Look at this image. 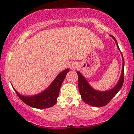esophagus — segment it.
Instances as JSON below:
<instances>
[{
    "instance_id": "obj_1",
    "label": "esophagus",
    "mask_w": 134,
    "mask_h": 134,
    "mask_svg": "<svg viewBox=\"0 0 134 134\" xmlns=\"http://www.w3.org/2000/svg\"><path fill=\"white\" fill-rule=\"evenodd\" d=\"M70 68H71V69H73V68H74V66H70Z\"/></svg>"
}]
</instances>
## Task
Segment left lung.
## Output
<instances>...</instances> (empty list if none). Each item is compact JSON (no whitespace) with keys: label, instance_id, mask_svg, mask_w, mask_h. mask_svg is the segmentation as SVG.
Here are the masks:
<instances>
[{"label":"left lung","instance_id":"left-lung-1","mask_svg":"<svg viewBox=\"0 0 134 134\" xmlns=\"http://www.w3.org/2000/svg\"><path fill=\"white\" fill-rule=\"evenodd\" d=\"M113 39L115 41L117 47L120 50L119 46L118 45L116 40L112 35H110ZM122 55V54H121ZM122 71L121 77L119 79L118 83L115 87L112 89L109 90L108 91H97L96 90L93 89L92 87L90 85L88 82L87 81L85 78L80 72L77 71V73L78 74L79 77V90L80 94L81 95L82 100L85 103L93 107H100L105 106L110 101L113 97L117 94V93L121 88L122 84L124 82V60L123 56L122 55Z\"/></svg>","mask_w":134,"mask_h":134}]
</instances>
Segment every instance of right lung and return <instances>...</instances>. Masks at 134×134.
<instances>
[{
  "mask_svg": "<svg viewBox=\"0 0 134 134\" xmlns=\"http://www.w3.org/2000/svg\"><path fill=\"white\" fill-rule=\"evenodd\" d=\"M69 71V69H66L65 71H62L56 77L54 81L44 91L34 96H23L20 94L13 87V88L20 99H21L22 101H23L27 105L39 109L51 107L54 106L57 101L60 87L66 76V74Z\"/></svg>",
  "mask_w": 134,
  "mask_h": 134,
  "instance_id": "add662e5",
  "label": "right lung"
}]
</instances>
